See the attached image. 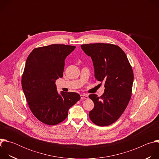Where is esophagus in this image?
Masks as SVG:
<instances>
[{"label": "esophagus", "instance_id": "obj_1", "mask_svg": "<svg viewBox=\"0 0 159 159\" xmlns=\"http://www.w3.org/2000/svg\"><path fill=\"white\" fill-rule=\"evenodd\" d=\"M80 98H81V99H87L89 98V97L87 94H81Z\"/></svg>", "mask_w": 159, "mask_h": 159}]
</instances>
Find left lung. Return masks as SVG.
<instances>
[{
	"label": "left lung",
	"mask_w": 159,
	"mask_h": 159,
	"mask_svg": "<svg viewBox=\"0 0 159 159\" xmlns=\"http://www.w3.org/2000/svg\"><path fill=\"white\" fill-rule=\"evenodd\" d=\"M80 47L91 57L96 79L104 82L105 87L101 96H89L94 103L89 118L98 126L110 125L121 116L131 99L134 79L132 67L125 53L117 45L100 43Z\"/></svg>",
	"instance_id": "left-lung-1"
}]
</instances>
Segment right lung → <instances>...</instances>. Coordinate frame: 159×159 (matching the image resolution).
I'll list each match as a JSON object with an SVG mask.
<instances>
[{"label":"right lung","instance_id":"obj_1","mask_svg":"<svg viewBox=\"0 0 159 159\" xmlns=\"http://www.w3.org/2000/svg\"><path fill=\"white\" fill-rule=\"evenodd\" d=\"M75 48L70 45L53 44L34 48L29 55L21 84L34 116L48 125L64 121L68 111L80 99L74 92H57L55 80L63 77L65 60Z\"/></svg>","mask_w":159,"mask_h":159}]
</instances>
